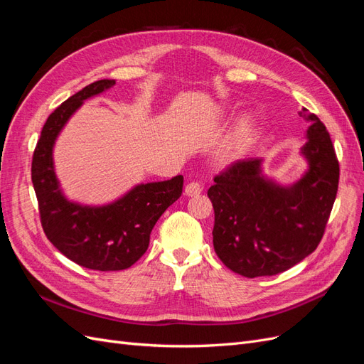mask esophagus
Wrapping results in <instances>:
<instances>
[{
    "label": "esophagus",
    "mask_w": 364,
    "mask_h": 364,
    "mask_svg": "<svg viewBox=\"0 0 364 364\" xmlns=\"http://www.w3.org/2000/svg\"><path fill=\"white\" fill-rule=\"evenodd\" d=\"M202 191H203V186L199 182H190L188 185L185 186V194L190 196V197L199 196Z\"/></svg>",
    "instance_id": "esophagus-1"
}]
</instances>
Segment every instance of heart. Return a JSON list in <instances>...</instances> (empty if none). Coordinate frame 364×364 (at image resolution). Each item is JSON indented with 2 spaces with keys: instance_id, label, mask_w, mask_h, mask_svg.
I'll list each match as a JSON object with an SVG mask.
<instances>
[{
  "instance_id": "obj_1",
  "label": "heart",
  "mask_w": 364,
  "mask_h": 364,
  "mask_svg": "<svg viewBox=\"0 0 364 364\" xmlns=\"http://www.w3.org/2000/svg\"><path fill=\"white\" fill-rule=\"evenodd\" d=\"M253 134V121L250 117H241L237 124L234 127V130L230 132V135L226 141V144L220 153V164L222 165H230L232 164L238 155L246 147V144L249 142L250 136Z\"/></svg>"
}]
</instances>
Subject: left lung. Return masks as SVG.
<instances>
[{"label": "left lung", "instance_id": "left-lung-1", "mask_svg": "<svg viewBox=\"0 0 364 364\" xmlns=\"http://www.w3.org/2000/svg\"><path fill=\"white\" fill-rule=\"evenodd\" d=\"M301 155V179L282 185L262 170V159H241L214 178L213 243L228 269L246 278L272 277L293 267L321 243L338 188L331 138L314 114Z\"/></svg>", "mask_w": 364, "mask_h": 364}]
</instances>
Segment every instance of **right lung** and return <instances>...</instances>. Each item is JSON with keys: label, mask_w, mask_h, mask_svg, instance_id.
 <instances>
[{"label": "right lung", "mask_w": 364, "mask_h": 364, "mask_svg": "<svg viewBox=\"0 0 364 364\" xmlns=\"http://www.w3.org/2000/svg\"><path fill=\"white\" fill-rule=\"evenodd\" d=\"M114 85L115 80H97L63 102L43 124L31 162V182L47 238L75 264L100 272L129 269L144 255L153 226L179 199L183 186L181 174L138 183L106 205H83L63 194L53 161L56 139L77 109Z\"/></svg>", "instance_id": "1"}]
</instances>
